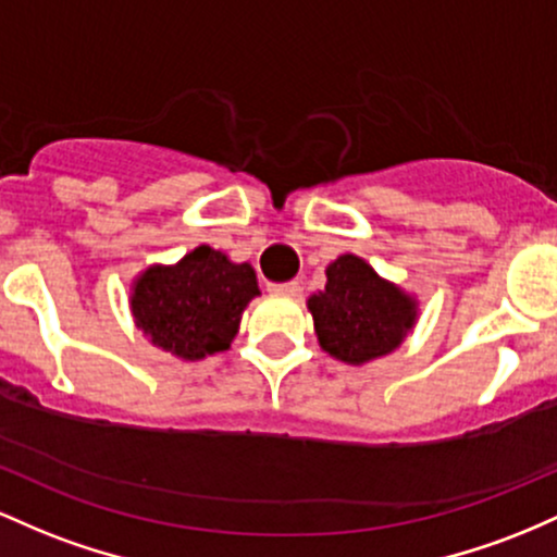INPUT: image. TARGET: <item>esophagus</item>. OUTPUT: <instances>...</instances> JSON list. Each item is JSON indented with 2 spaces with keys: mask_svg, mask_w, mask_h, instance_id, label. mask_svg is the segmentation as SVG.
I'll return each instance as SVG.
<instances>
[{
  "mask_svg": "<svg viewBox=\"0 0 557 557\" xmlns=\"http://www.w3.org/2000/svg\"><path fill=\"white\" fill-rule=\"evenodd\" d=\"M268 289L273 292V295H284V297H297L299 292H302V286L297 284V281H284V284H268Z\"/></svg>",
  "mask_w": 557,
  "mask_h": 557,
  "instance_id": "1",
  "label": "esophagus"
}]
</instances>
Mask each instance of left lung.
I'll return each instance as SVG.
<instances>
[{"label":"left lung","instance_id":"1","mask_svg":"<svg viewBox=\"0 0 557 557\" xmlns=\"http://www.w3.org/2000/svg\"><path fill=\"white\" fill-rule=\"evenodd\" d=\"M326 289L308 299L315 334L331 358L360 366L399 347L416 323V299L376 276L366 260L342 255L326 268Z\"/></svg>","mask_w":557,"mask_h":557}]
</instances>
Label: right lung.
Here are the masks:
<instances>
[{
  "label": "right lung",
  "mask_w": 557,
  "mask_h": 557,
  "mask_svg": "<svg viewBox=\"0 0 557 557\" xmlns=\"http://www.w3.org/2000/svg\"><path fill=\"white\" fill-rule=\"evenodd\" d=\"M258 278L249 262H231L208 245L176 265H152L136 278L131 310L152 345L184 360L223 352L239 331Z\"/></svg>",
  "instance_id": "obj_1"
}]
</instances>
